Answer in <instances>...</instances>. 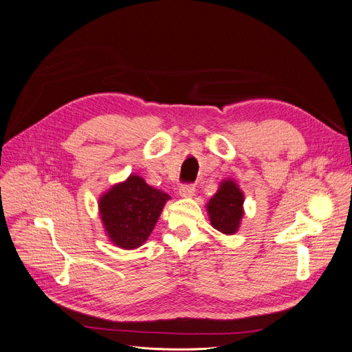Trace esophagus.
<instances>
[{"mask_svg":"<svg viewBox=\"0 0 352 352\" xmlns=\"http://www.w3.org/2000/svg\"><path fill=\"white\" fill-rule=\"evenodd\" d=\"M195 191H196V188H195V186H191V184H186V186H181L179 187V196L181 197H192L195 196Z\"/></svg>","mask_w":352,"mask_h":352,"instance_id":"34e87169","label":"esophagus"}]
</instances>
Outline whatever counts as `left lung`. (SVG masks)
Listing matches in <instances>:
<instances>
[{
    "label": "left lung",
    "mask_w": 352,
    "mask_h": 352,
    "mask_svg": "<svg viewBox=\"0 0 352 352\" xmlns=\"http://www.w3.org/2000/svg\"><path fill=\"white\" fill-rule=\"evenodd\" d=\"M210 225L225 235H234L244 217V192L232 178L222 179L218 191L208 201Z\"/></svg>",
    "instance_id": "8db88e82"
}]
</instances>
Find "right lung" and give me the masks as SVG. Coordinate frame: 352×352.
<instances>
[{"mask_svg": "<svg viewBox=\"0 0 352 352\" xmlns=\"http://www.w3.org/2000/svg\"><path fill=\"white\" fill-rule=\"evenodd\" d=\"M168 200L171 196L149 186L138 174L114 184L98 200L108 240L122 250L139 248L152 234Z\"/></svg>", "mask_w": 352, "mask_h": 352, "instance_id": "1", "label": "right lung"}]
</instances>
